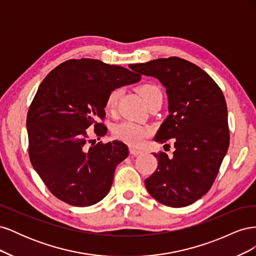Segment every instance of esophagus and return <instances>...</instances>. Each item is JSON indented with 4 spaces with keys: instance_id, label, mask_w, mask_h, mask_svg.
<instances>
[{
    "instance_id": "34e87169",
    "label": "esophagus",
    "mask_w": 256,
    "mask_h": 256,
    "mask_svg": "<svg viewBox=\"0 0 256 256\" xmlns=\"http://www.w3.org/2000/svg\"><path fill=\"white\" fill-rule=\"evenodd\" d=\"M130 152L134 154V156H138V154H141L143 152L140 150H136L134 147H130Z\"/></svg>"
}]
</instances>
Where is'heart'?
<instances>
[{
	"instance_id": "heart-1",
	"label": "heart",
	"mask_w": 256,
	"mask_h": 256,
	"mask_svg": "<svg viewBox=\"0 0 256 256\" xmlns=\"http://www.w3.org/2000/svg\"><path fill=\"white\" fill-rule=\"evenodd\" d=\"M138 90H140L147 106H148L152 100L162 97L161 90H159L158 86L154 84H144L142 86L138 88ZM120 92L122 90L120 88H114L108 94L106 99V109L109 112H113L115 110L116 106H118V99L120 97ZM148 129L138 125L136 122L129 120L120 122L113 128V136L118 138V140H120L132 146H140L144 142L145 138L148 136Z\"/></svg>"
}]
</instances>
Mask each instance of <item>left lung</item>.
<instances>
[{"mask_svg":"<svg viewBox=\"0 0 256 256\" xmlns=\"http://www.w3.org/2000/svg\"><path fill=\"white\" fill-rule=\"evenodd\" d=\"M158 79L166 90L168 115L154 141L174 138L175 150L154 154L157 170L145 180L150 194L170 207H184L205 196L212 186L230 144L228 108L210 76L180 58L130 65Z\"/></svg>","mask_w":256,"mask_h":256,"instance_id":"8db88e82","label":"left lung"}]
</instances>
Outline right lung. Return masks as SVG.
<instances>
[{
	"label": "right lung",
	"instance_id": "right-lung-1",
	"mask_svg": "<svg viewBox=\"0 0 256 256\" xmlns=\"http://www.w3.org/2000/svg\"><path fill=\"white\" fill-rule=\"evenodd\" d=\"M109 65L99 60H69L46 76L26 118L28 154L37 174L54 196L86 207L109 193L115 168L128 157L120 141L88 144V129L98 138L106 127L109 92L141 80L136 68Z\"/></svg>",
	"mask_w": 256,
	"mask_h": 256
}]
</instances>
